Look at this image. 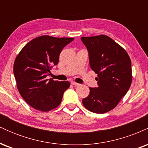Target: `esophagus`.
Returning a JSON list of instances; mask_svg holds the SVG:
<instances>
[{
  "instance_id": "obj_1",
  "label": "esophagus",
  "mask_w": 148,
  "mask_h": 148,
  "mask_svg": "<svg viewBox=\"0 0 148 148\" xmlns=\"http://www.w3.org/2000/svg\"><path fill=\"white\" fill-rule=\"evenodd\" d=\"M71 84L74 85V86H80L79 84H78V83H76V82H74V81H72V82H71Z\"/></svg>"
}]
</instances>
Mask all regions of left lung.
<instances>
[{
  "label": "left lung",
  "mask_w": 148,
  "mask_h": 148,
  "mask_svg": "<svg viewBox=\"0 0 148 148\" xmlns=\"http://www.w3.org/2000/svg\"><path fill=\"white\" fill-rule=\"evenodd\" d=\"M89 53L90 65L97 74V88H90L82 100L90 111L105 113L115 108L130 89L132 62L126 51L107 35L82 37Z\"/></svg>",
  "instance_id": "8db88e82"
}]
</instances>
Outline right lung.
I'll use <instances>...</instances> for the list:
<instances>
[{
  "label": "right lung",
  "instance_id": "right-lung-1",
  "mask_svg": "<svg viewBox=\"0 0 148 148\" xmlns=\"http://www.w3.org/2000/svg\"><path fill=\"white\" fill-rule=\"evenodd\" d=\"M72 37L42 35L25 45L14 62V74L21 96L38 111L47 112L60 105L69 81L47 79L53 66L58 63L62 49Z\"/></svg>",
  "mask_w": 148,
  "mask_h": 148
}]
</instances>
